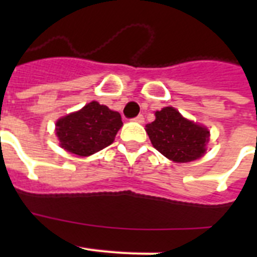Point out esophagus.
I'll list each match as a JSON object with an SVG mask.
<instances>
[{"label": "esophagus", "instance_id": "esophagus-1", "mask_svg": "<svg viewBox=\"0 0 257 257\" xmlns=\"http://www.w3.org/2000/svg\"><path fill=\"white\" fill-rule=\"evenodd\" d=\"M133 121L138 122V123H143V122H144V115H143V114H139V115H138V117L134 118Z\"/></svg>", "mask_w": 257, "mask_h": 257}]
</instances>
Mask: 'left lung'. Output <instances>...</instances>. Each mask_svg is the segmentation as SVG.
I'll return each instance as SVG.
<instances>
[{
	"label": "left lung",
	"instance_id": "8db88e82",
	"mask_svg": "<svg viewBox=\"0 0 257 257\" xmlns=\"http://www.w3.org/2000/svg\"><path fill=\"white\" fill-rule=\"evenodd\" d=\"M145 127L154 148L174 162H192L206 153L210 131L172 106L156 112V119Z\"/></svg>",
	"mask_w": 257,
	"mask_h": 257
}]
</instances>
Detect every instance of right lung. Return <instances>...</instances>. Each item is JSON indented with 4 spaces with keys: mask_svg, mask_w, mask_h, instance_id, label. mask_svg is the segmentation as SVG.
Listing matches in <instances>:
<instances>
[{
    "mask_svg": "<svg viewBox=\"0 0 257 257\" xmlns=\"http://www.w3.org/2000/svg\"><path fill=\"white\" fill-rule=\"evenodd\" d=\"M122 124L119 113L91 101L78 112L61 117L55 126L61 148L87 157L112 144Z\"/></svg>",
    "mask_w": 257,
    "mask_h": 257,
    "instance_id": "right-lung-1",
    "label": "right lung"
}]
</instances>
